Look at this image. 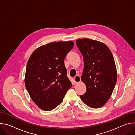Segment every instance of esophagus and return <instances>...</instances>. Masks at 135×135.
<instances>
[{
	"mask_svg": "<svg viewBox=\"0 0 135 135\" xmlns=\"http://www.w3.org/2000/svg\"><path fill=\"white\" fill-rule=\"evenodd\" d=\"M74 82L77 83H79L81 81V78H80V76L79 75H76L75 78H74Z\"/></svg>",
	"mask_w": 135,
	"mask_h": 135,
	"instance_id": "34e87169",
	"label": "esophagus"
}]
</instances>
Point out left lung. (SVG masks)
Returning a JSON list of instances; mask_svg holds the SVG:
<instances>
[{
	"label": "left lung",
	"instance_id": "1",
	"mask_svg": "<svg viewBox=\"0 0 135 135\" xmlns=\"http://www.w3.org/2000/svg\"><path fill=\"white\" fill-rule=\"evenodd\" d=\"M84 60L81 80L86 91L81 95L88 106L98 108L110 98L117 81V71L113 54L104 43L88 38L76 40Z\"/></svg>",
	"mask_w": 135,
	"mask_h": 135
}]
</instances>
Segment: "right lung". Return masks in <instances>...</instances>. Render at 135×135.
Here are the masks:
<instances>
[{"instance_id": "add662e5", "label": "right lung", "mask_w": 135, "mask_h": 135, "mask_svg": "<svg viewBox=\"0 0 135 135\" xmlns=\"http://www.w3.org/2000/svg\"><path fill=\"white\" fill-rule=\"evenodd\" d=\"M74 45L72 41L50 43L35 50L28 61L26 88L33 102L44 110L60 105L72 86L64 60Z\"/></svg>"}]
</instances>
